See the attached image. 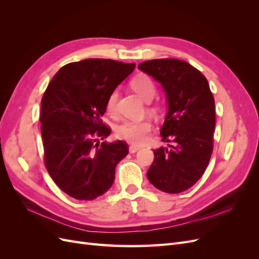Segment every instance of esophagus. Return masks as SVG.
I'll return each mask as SVG.
<instances>
[{"label": "esophagus", "instance_id": "esophagus-1", "mask_svg": "<svg viewBox=\"0 0 259 259\" xmlns=\"http://www.w3.org/2000/svg\"><path fill=\"white\" fill-rule=\"evenodd\" d=\"M130 152L131 153H135V152H137L138 150H140V147H138V146H135V145H132L131 147H130Z\"/></svg>", "mask_w": 259, "mask_h": 259}]
</instances>
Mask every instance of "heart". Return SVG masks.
I'll use <instances>...</instances> for the list:
<instances>
[{
  "mask_svg": "<svg viewBox=\"0 0 259 259\" xmlns=\"http://www.w3.org/2000/svg\"><path fill=\"white\" fill-rule=\"evenodd\" d=\"M131 88L135 93L142 97L145 101L149 103L151 101L156 95V88L155 84L152 81L150 76L146 74H139L135 76L131 81ZM116 101H117V91H113L107 99V110L110 113H114L116 109ZM152 130V123L150 120L144 119L139 121H125L115 130L116 136L126 140V142L134 144V145H143L145 144L149 134Z\"/></svg>",
  "mask_w": 259,
  "mask_h": 259,
  "instance_id": "1",
  "label": "heart"
}]
</instances>
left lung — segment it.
<instances>
[{
    "instance_id": "left-lung-1",
    "label": "left lung",
    "mask_w": 259,
    "mask_h": 259,
    "mask_svg": "<svg viewBox=\"0 0 259 259\" xmlns=\"http://www.w3.org/2000/svg\"><path fill=\"white\" fill-rule=\"evenodd\" d=\"M138 69L162 85L168 107L160 134L163 142L174 143L153 150L147 177L163 192H183L204 174L213 152V94L206 77L183 60H148Z\"/></svg>"
}]
</instances>
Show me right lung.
I'll use <instances>...</instances> for the list:
<instances>
[{
	"label": "right lung",
	"instance_id": "add662e5",
	"mask_svg": "<svg viewBox=\"0 0 259 259\" xmlns=\"http://www.w3.org/2000/svg\"><path fill=\"white\" fill-rule=\"evenodd\" d=\"M135 66L98 58L70 62L44 93L40 121L45 166L73 199L90 201L107 192L117 163L128 153L122 140L99 144L111 133L101 120L107 99Z\"/></svg>",
	"mask_w": 259,
	"mask_h": 259
}]
</instances>
